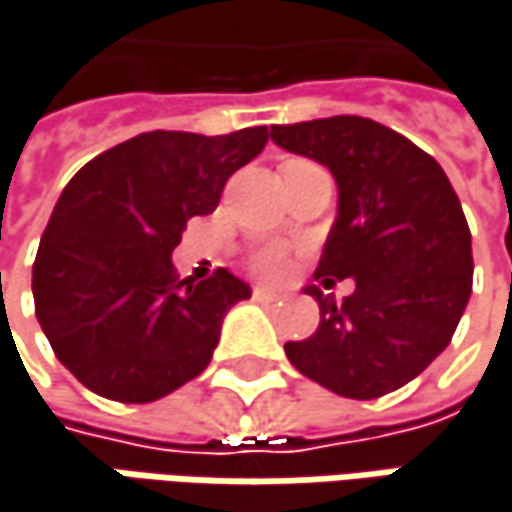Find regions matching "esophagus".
I'll return each mask as SVG.
<instances>
[{"label":"esophagus","instance_id":"esophagus-1","mask_svg":"<svg viewBox=\"0 0 512 512\" xmlns=\"http://www.w3.org/2000/svg\"><path fill=\"white\" fill-rule=\"evenodd\" d=\"M252 295H255V301H266V304L281 298V295H278L275 289H269V286H255V289H252Z\"/></svg>","mask_w":512,"mask_h":512}]
</instances>
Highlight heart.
Masks as SVG:
<instances>
[{"mask_svg":"<svg viewBox=\"0 0 512 512\" xmlns=\"http://www.w3.org/2000/svg\"><path fill=\"white\" fill-rule=\"evenodd\" d=\"M249 269L255 272L257 278H281L286 272V252L281 246H263L257 249L255 255L249 257Z\"/></svg>","mask_w":512,"mask_h":512,"instance_id":"1","label":"heart"}]
</instances>
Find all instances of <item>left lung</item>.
Segmentation results:
<instances>
[{
  "label": "left lung",
  "mask_w": 512,
  "mask_h": 512,
  "mask_svg": "<svg viewBox=\"0 0 512 512\" xmlns=\"http://www.w3.org/2000/svg\"><path fill=\"white\" fill-rule=\"evenodd\" d=\"M272 141L336 176L339 217L316 278H353L339 304L318 286L321 321L286 359L353 400H374L423 374L452 342L472 292V234L443 167L406 136L359 115L275 124Z\"/></svg>",
  "instance_id": "left-lung-1"
}]
</instances>
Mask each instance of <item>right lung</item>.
I'll use <instances>...</instances> for the list:
<instances>
[{
    "label": "right lung",
    "instance_id": "obj_1",
    "mask_svg": "<svg viewBox=\"0 0 512 512\" xmlns=\"http://www.w3.org/2000/svg\"><path fill=\"white\" fill-rule=\"evenodd\" d=\"M266 141V127L153 130L95 156L63 188L31 289L54 356L89 391L153 403L208 368L223 316L252 289L223 266L199 284L179 281L170 252Z\"/></svg>",
    "mask_w": 512,
    "mask_h": 512
}]
</instances>
